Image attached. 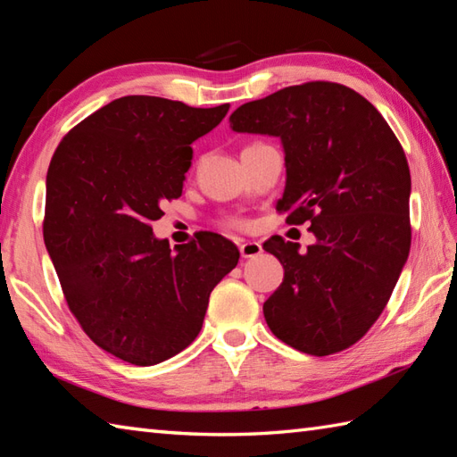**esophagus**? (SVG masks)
I'll list each match as a JSON object with an SVG mask.
<instances>
[{"mask_svg": "<svg viewBox=\"0 0 457 457\" xmlns=\"http://www.w3.org/2000/svg\"><path fill=\"white\" fill-rule=\"evenodd\" d=\"M261 253H263V247H261L259 241H244V244H239L241 259H255Z\"/></svg>", "mask_w": 457, "mask_h": 457, "instance_id": "1", "label": "esophagus"}]
</instances>
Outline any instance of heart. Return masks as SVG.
<instances>
[{
    "instance_id": "b5f03b06",
    "label": "heart",
    "mask_w": 457,
    "mask_h": 457,
    "mask_svg": "<svg viewBox=\"0 0 457 457\" xmlns=\"http://www.w3.org/2000/svg\"><path fill=\"white\" fill-rule=\"evenodd\" d=\"M223 226H226V228H234V229H239V228H245V221L236 220V218H229V220L223 221Z\"/></svg>"
}]
</instances>
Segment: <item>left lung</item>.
<instances>
[{
  "mask_svg": "<svg viewBox=\"0 0 457 457\" xmlns=\"http://www.w3.org/2000/svg\"><path fill=\"white\" fill-rule=\"evenodd\" d=\"M239 133L280 137L287 187L278 213L310 223L316 244L273 236L285 278L263 304L280 342L308 355L357 344L381 316L411 251V170L399 139L361 94L304 82L231 113Z\"/></svg>",
  "mask_w": 457,
  "mask_h": 457,
  "instance_id": "1",
  "label": "left lung"
}]
</instances>
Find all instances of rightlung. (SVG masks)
Listing matches in <instances>:
<instances>
[{
  "mask_svg": "<svg viewBox=\"0 0 457 457\" xmlns=\"http://www.w3.org/2000/svg\"><path fill=\"white\" fill-rule=\"evenodd\" d=\"M228 110L125 96L74 125L48 164L43 237L66 304L123 361L147 367L188 347L213 287L237 265L226 237L170 251L151 226L164 200L180 198L190 145Z\"/></svg>",
  "mask_w": 457,
  "mask_h": 457,
  "instance_id": "right-lung-1",
  "label": "right lung"
}]
</instances>
